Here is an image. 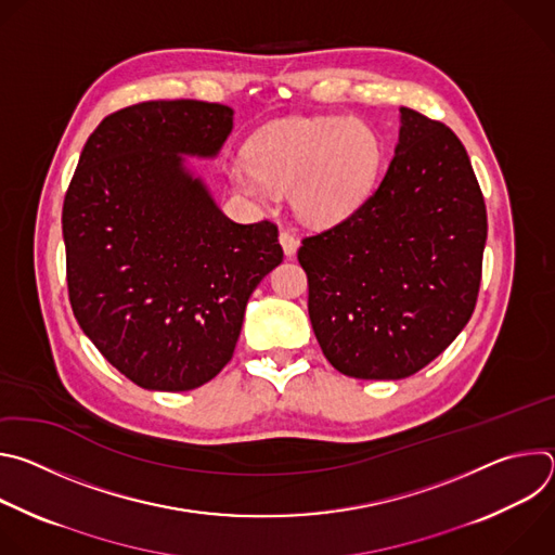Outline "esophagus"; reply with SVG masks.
<instances>
[{
    "instance_id": "1",
    "label": "esophagus",
    "mask_w": 555,
    "mask_h": 555,
    "mask_svg": "<svg viewBox=\"0 0 555 555\" xmlns=\"http://www.w3.org/2000/svg\"><path fill=\"white\" fill-rule=\"evenodd\" d=\"M279 242H281V246H283L285 257H294V255H296V250H298V236H296L294 232H289V230H281V234H279Z\"/></svg>"
}]
</instances>
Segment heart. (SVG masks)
I'll return each mask as SVG.
<instances>
[{
	"instance_id": "1",
	"label": "heart",
	"mask_w": 555,
	"mask_h": 555,
	"mask_svg": "<svg viewBox=\"0 0 555 555\" xmlns=\"http://www.w3.org/2000/svg\"><path fill=\"white\" fill-rule=\"evenodd\" d=\"M250 160H236L230 180L244 195L268 204L292 191L296 212L311 223L347 217L369 195L382 146L375 131L353 118H292L259 131Z\"/></svg>"
}]
</instances>
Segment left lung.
<instances>
[{"mask_svg":"<svg viewBox=\"0 0 555 555\" xmlns=\"http://www.w3.org/2000/svg\"><path fill=\"white\" fill-rule=\"evenodd\" d=\"M400 112L379 186L298 248L315 340L360 379H402L433 362L467 325L481 285L488 212L465 146L443 122Z\"/></svg>","mask_w":555,"mask_h":555,"instance_id":"left-lung-1","label":"left lung"}]
</instances>
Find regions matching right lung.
Returning a JSON list of instances; mask_svg holds the SVG:
<instances>
[{
  "label": "right lung",
  "instance_id": "add662e5",
  "mask_svg": "<svg viewBox=\"0 0 555 555\" xmlns=\"http://www.w3.org/2000/svg\"><path fill=\"white\" fill-rule=\"evenodd\" d=\"M232 109L146 101L88 138L63 199L72 311L149 390H191L232 358L250 294L283 261L276 223L228 219L182 155L215 157Z\"/></svg>",
  "mask_w": 555,
  "mask_h": 555
}]
</instances>
